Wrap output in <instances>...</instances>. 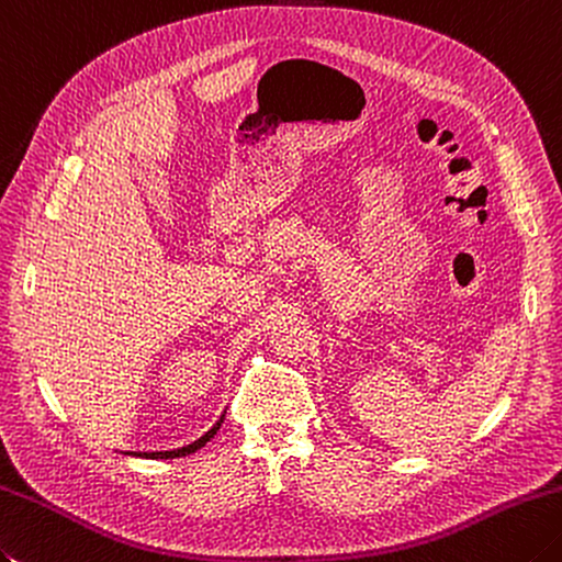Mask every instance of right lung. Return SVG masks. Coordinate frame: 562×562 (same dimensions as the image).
I'll list each match as a JSON object with an SVG mask.
<instances>
[{"instance_id":"right-lung-1","label":"right lung","mask_w":562,"mask_h":562,"mask_svg":"<svg viewBox=\"0 0 562 562\" xmlns=\"http://www.w3.org/2000/svg\"><path fill=\"white\" fill-rule=\"evenodd\" d=\"M222 422H224V416L216 422V426L209 428V431L200 438V441H194V443L184 446V448H178V450H156V453H131V456H143V458H182V456H190V453H194V450H200L206 441H212L214 434L218 431V426H222Z\"/></svg>"}]
</instances>
